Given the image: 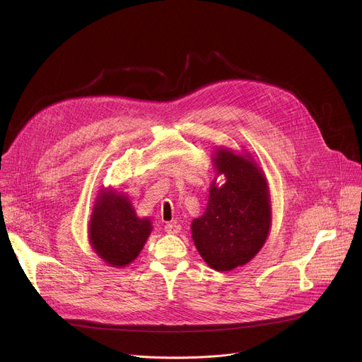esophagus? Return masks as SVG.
<instances>
[{
	"label": "esophagus",
	"instance_id": "obj_1",
	"mask_svg": "<svg viewBox=\"0 0 362 362\" xmlns=\"http://www.w3.org/2000/svg\"><path fill=\"white\" fill-rule=\"evenodd\" d=\"M180 225L177 222H170V223H166L165 225V230L168 233H179L180 232Z\"/></svg>",
	"mask_w": 362,
	"mask_h": 362
}]
</instances>
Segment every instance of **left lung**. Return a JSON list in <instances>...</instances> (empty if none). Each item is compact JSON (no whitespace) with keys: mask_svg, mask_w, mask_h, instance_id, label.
<instances>
[{"mask_svg":"<svg viewBox=\"0 0 362 362\" xmlns=\"http://www.w3.org/2000/svg\"><path fill=\"white\" fill-rule=\"evenodd\" d=\"M215 166L226 182L212 185L204 214L192 222V238L211 268L232 271L247 264L268 238L269 193L261 170L243 156L219 148Z\"/></svg>","mask_w":362,"mask_h":362,"instance_id":"8db88e82","label":"left lung"}]
</instances>
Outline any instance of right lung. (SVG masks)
<instances>
[{
	"mask_svg": "<svg viewBox=\"0 0 362 362\" xmlns=\"http://www.w3.org/2000/svg\"><path fill=\"white\" fill-rule=\"evenodd\" d=\"M151 223L136 216L129 199L115 192L101 193L90 221V242L101 259L113 267L134 261L147 240Z\"/></svg>",
	"mask_w": 362,
	"mask_h": 362,
	"instance_id": "add662e5",
	"label": "right lung"
}]
</instances>
